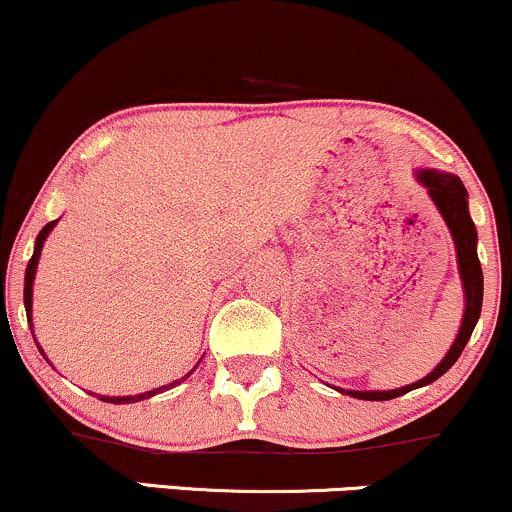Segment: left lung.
<instances>
[{
  "label": "left lung",
  "instance_id": "left-lung-1",
  "mask_svg": "<svg viewBox=\"0 0 512 512\" xmlns=\"http://www.w3.org/2000/svg\"><path fill=\"white\" fill-rule=\"evenodd\" d=\"M416 181L426 188L430 200L435 203V208L445 220L447 229H450V237L455 241L457 251V268L459 278H462V292H464V314L462 324H459L457 338L452 341L450 350L445 353V358L435 365V370H430L423 380L406 384L399 389H367V392H358V389H341L336 387L341 394L353 396V399H365V401H387L396 399V396L411 392V389L426 387V384L435 382L438 377L445 375L452 365L457 363V358L462 355L464 346H467L469 336H472L476 321L481 317V302H484V273H481L479 254H476V227L469 215V193L464 188V183L457 179L455 174H447L440 169H416L413 171Z\"/></svg>",
  "mask_w": 512,
  "mask_h": 512
}]
</instances>
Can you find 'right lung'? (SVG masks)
Returning a JSON list of instances; mask_svg holds the SVG:
<instances>
[{"label":"right lung","instance_id":"add662e5","mask_svg":"<svg viewBox=\"0 0 512 512\" xmlns=\"http://www.w3.org/2000/svg\"><path fill=\"white\" fill-rule=\"evenodd\" d=\"M57 225V220L55 222H48V225H45L43 229H40L38 232V237H36V246H33V256H31V261H28V266H26V278H24V304H26V317H28V326H31V312H33V280H36V268H38V261H40V251H43V244H45V239H48V234L53 232V227ZM33 329V326H31ZM33 333V331H31ZM33 338H36V333H33ZM36 346H38V350L40 353H43V348H40V343L36 341ZM43 358H45V353H43ZM48 360V358H45ZM203 360V358H200ZM200 360H198V365H200ZM50 363V360H48ZM195 365V367H198ZM195 367L191 372H188L186 377H191L193 372H195ZM186 377H181V380H176V382H171V384H166V387H159V389H152V392H142V394H132V396H101V394H94V396H99L101 401H108V404H137V401H145V399H149V396H154L157 392H162V389H171L174 387V384H179V382H183L186 380Z\"/></svg>","mask_w":512,"mask_h":512}]
</instances>
